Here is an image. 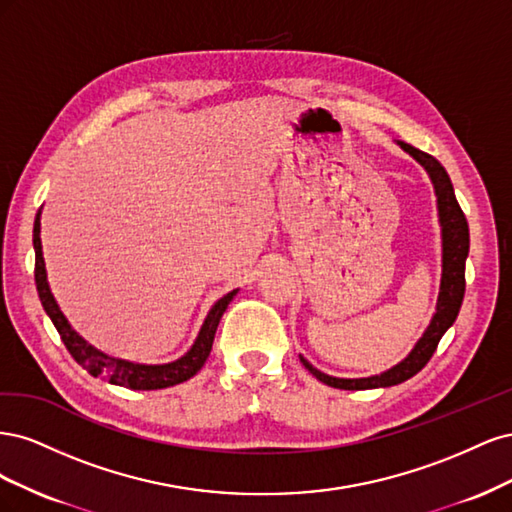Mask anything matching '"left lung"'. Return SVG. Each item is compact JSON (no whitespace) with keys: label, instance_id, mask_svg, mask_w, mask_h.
<instances>
[{"label":"left lung","instance_id":"8db88e82","mask_svg":"<svg viewBox=\"0 0 512 512\" xmlns=\"http://www.w3.org/2000/svg\"><path fill=\"white\" fill-rule=\"evenodd\" d=\"M397 145L427 170V175L433 183V192H436L438 222H440V237H442V277H440L436 312H433L425 333L418 337L414 348L406 354V359H401L391 369L382 371V374H374L367 378H335L316 369L303 354H299V359L309 374L316 376L320 382L333 386V389H344V391L386 389V386L401 384L408 378H412L414 374H418V371H421L431 359V354L436 352L442 335L453 327L463 301V292H466V258L470 252V230H468L466 215H463L455 198L451 177H448L444 166L436 158H431L429 153L418 151L416 147L401 141H397Z\"/></svg>","mask_w":512,"mask_h":512}]
</instances>
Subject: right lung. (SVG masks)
Wrapping results in <instances>:
<instances>
[{
	"label": "right lung",
	"mask_w": 512,
	"mask_h": 512,
	"mask_svg": "<svg viewBox=\"0 0 512 512\" xmlns=\"http://www.w3.org/2000/svg\"><path fill=\"white\" fill-rule=\"evenodd\" d=\"M40 215L42 207L36 213V222H34V252H36V288H38V297L42 301V307L46 316L51 318L55 324L57 333L61 335V342L66 344L68 352L74 356V361L79 363L83 369H87L94 378H104L106 382L117 384V386H126V389L132 391H156V389H168V386L181 384L185 380H190L196 376L200 367L205 365L209 359V352L213 346V337L215 331H218V324L222 320V314L226 312L228 303L235 299V294L239 292L232 290L224 294L222 299L213 303L209 309V314L200 327L194 344L190 350L183 356H179L177 361L162 363V365H145V363H132L126 359H115V356H108L102 350L91 346L87 339H83L79 333L72 329V324L68 318L61 312L51 286H49V277H46V265H44V256H42V241H40Z\"/></svg>",
	"instance_id": "right-lung-1"
}]
</instances>
